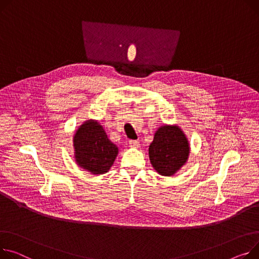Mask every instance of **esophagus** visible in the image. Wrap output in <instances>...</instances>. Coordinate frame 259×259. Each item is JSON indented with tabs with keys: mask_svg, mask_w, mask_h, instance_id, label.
Here are the masks:
<instances>
[{
	"mask_svg": "<svg viewBox=\"0 0 259 259\" xmlns=\"http://www.w3.org/2000/svg\"><path fill=\"white\" fill-rule=\"evenodd\" d=\"M129 145H130L131 148H134V149H139L140 148V143L137 142V141H130Z\"/></svg>",
	"mask_w": 259,
	"mask_h": 259,
	"instance_id": "esophagus-1",
	"label": "esophagus"
}]
</instances>
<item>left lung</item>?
Masks as SVG:
<instances>
[{
  "mask_svg": "<svg viewBox=\"0 0 259 259\" xmlns=\"http://www.w3.org/2000/svg\"><path fill=\"white\" fill-rule=\"evenodd\" d=\"M191 148L186 135L177 125H164L154 134L149 147L152 166L161 176H173L186 163Z\"/></svg>",
  "mask_w": 259,
  "mask_h": 259,
  "instance_id": "obj_1",
  "label": "left lung"
}]
</instances>
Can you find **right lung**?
<instances>
[{"instance_id": "right-lung-1", "label": "right lung", "mask_w": 259, "mask_h": 259, "mask_svg": "<svg viewBox=\"0 0 259 259\" xmlns=\"http://www.w3.org/2000/svg\"><path fill=\"white\" fill-rule=\"evenodd\" d=\"M73 143L77 164L94 175L107 173L118 154L117 146L95 119L85 120L76 130Z\"/></svg>"}]
</instances>
